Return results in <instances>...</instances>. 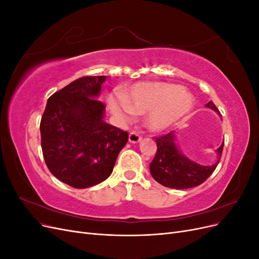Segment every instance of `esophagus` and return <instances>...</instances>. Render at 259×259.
Returning a JSON list of instances; mask_svg holds the SVG:
<instances>
[{
	"label": "esophagus",
	"instance_id": "1",
	"mask_svg": "<svg viewBox=\"0 0 259 259\" xmlns=\"http://www.w3.org/2000/svg\"><path fill=\"white\" fill-rule=\"evenodd\" d=\"M128 139H130V143H132V144H138V143H140V140H142V137L138 135V133L133 132L130 134Z\"/></svg>",
	"mask_w": 259,
	"mask_h": 259
}]
</instances>
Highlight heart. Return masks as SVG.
Listing matches in <instances>:
<instances>
[{
  "mask_svg": "<svg viewBox=\"0 0 259 259\" xmlns=\"http://www.w3.org/2000/svg\"><path fill=\"white\" fill-rule=\"evenodd\" d=\"M111 111L124 120L132 113L145 114L153 111L148 119L149 127L164 131L189 113L194 98L177 84L164 82L139 83L124 96V105L114 99L109 100Z\"/></svg>",
  "mask_w": 259,
  "mask_h": 259,
  "instance_id": "b5f03b06",
  "label": "heart"
}]
</instances>
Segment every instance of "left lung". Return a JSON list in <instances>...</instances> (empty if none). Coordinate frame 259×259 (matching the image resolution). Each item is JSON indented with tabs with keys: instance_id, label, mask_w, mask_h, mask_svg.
<instances>
[{
	"instance_id": "left-lung-1",
	"label": "left lung",
	"mask_w": 259,
	"mask_h": 259,
	"mask_svg": "<svg viewBox=\"0 0 259 259\" xmlns=\"http://www.w3.org/2000/svg\"><path fill=\"white\" fill-rule=\"evenodd\" d=\"M205 107L221 115L213 101H209ZM155 139L158 151L150 163V173L159 184L173 189H188L204 183L218 165L224 148L223 143L216 150L217 160L214 164L201 165L182 152L175 132Z\"/></svg>"
}]
</instances>
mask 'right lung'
Listing matches in <instances>:
<instances>
[{"label":"right lung","mask_w":259,"mask_h":259,"mask_svg":"<svg viewBox=\"0 0 259 259\" xmlns=\"http://www.w3.org/2000/svg\"><path fill=\"white\" fill-rule=\"evenodd\" d=\"M106 75L83 76L48 99L40 131L51 173L77 189L111 175L128 134L105 122L106 107L97 98Z\"/></svg>","instance_id":"right-lung-1"}]
</instances>
